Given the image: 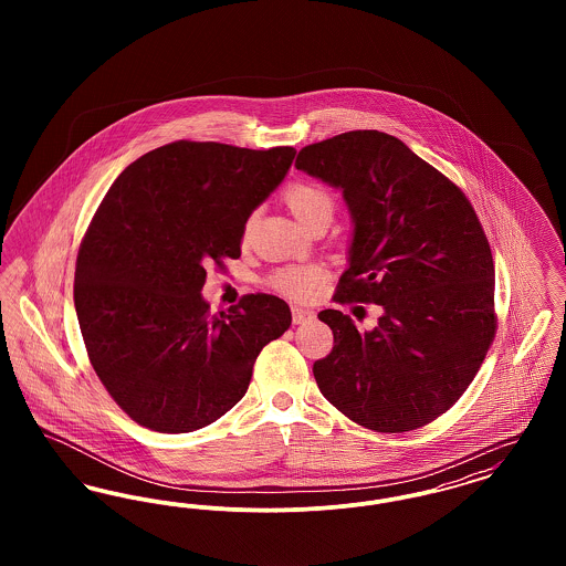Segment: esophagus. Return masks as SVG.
Segmentation results:
<instances>
[{
    "label": "esophagus",
    "instance_id": "34e87169",
    "mask_svg": "<svg viewBox=\"0 0 566 566\" xmlns=\"http://www.w3.org/2000/svg\"><path fill=\"white\" fill-rule=\"evenodd\" d=\"M314 318V312L312 310H305V307H293V323L303 324Z\"/></svg>",
    "mask_w": 566,
    "mask_h": 566
}]
</instances>
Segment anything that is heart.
I'll return each instance as SVG.
<instances>
[{
  "instance_id": "1",
  "label": "heart",
  "mask_w": 566,
  "mask_h": 566,
  "mask_svg": "<svg viewBox=\"0 0 566 566\" xmlns=\"http://www.w3.org/2000/svg\"><path fill=\"white\" fill-rule=\"evenodd\" d=\"M284 201L295 216L296 222L305 229L316 220H328L335 212V197L331 190L324 189L314 182H298L284 192ZM252 224V218L245 222V233ZM323 273L316 268H303V270H282L273 275V286L291 296H307L314 286L321 282Z\"/></svg>"
}]
</instances>
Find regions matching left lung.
<instances>
[{"mask_svg":"<svg viewBox=\"0 0 566 566\" xmlns=\"http://www.w3.org/2000/svg\"><path fill=\"white\" fill-rule=\"evenodd\" d=\"M295 167L342 190L350 212L335 301L381 307L365 333L339 310L318 314L335 346L314 363L316 384L360 427L420 429L457 403L494 337V263L478 214L395 135H335L305 146Z\"/></svg>","mask_w":566,"mask_h":566,"instance_id":"1","label":"left lung"}]
</instances>
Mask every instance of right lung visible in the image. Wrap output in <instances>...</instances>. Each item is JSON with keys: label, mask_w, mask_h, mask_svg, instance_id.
Listing matches in <instances>:
<instances>
[{"label": "right lung", "mask_w": 566, "mask_h": 566, "mask_svg": "<svg viewBox=\"0 0 566 566\" xmlns=\"http://www.w3.org/2000/svg\"><path fill=\"white\" fill-rule=\"evenodd\" d=\"M296 150L174 142L132 163L82 240L74 305L109 397L137 424L190 432L248 390L252 367L291 326L273 295L210 314L206 265L242 254L250 214L286 178Z\"/></svg>", "instance_id": "1"}]
</instances>
